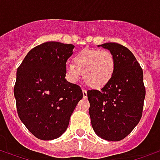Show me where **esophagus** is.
I'll use <instances>...</instances> for the list:
<instances>
[{
  "label": "esophagus",
  "instance_id": "34e87169",
  "mask_svg": "<svg viewBox=\"0 0 160 160\" xmlns=\"http://www.w3.org/2000/svg\"><path fill=\"white\" fill-rule=\"evenodd\" d=\"M82 92H83V97L86 98H87V92L86 90H82Z\"/></svg>",
  "mask_w": 160,
  "mask_h": 160
}]
</instances>
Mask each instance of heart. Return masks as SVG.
I'll use <instances>...</instances> for the list:
<instances>
[{"instance_id": "1", "label": "heart", "mask_w": 160, "mask_h": 160, "mask_svg": "<svg viewBox=\"0 0 160 160\" xmlns=\"http://www.w3.org/2000/svg\"><path fill=\"white\" fill-rule=\"evenodd\" d=\"M115 70L116 60L110 51L84 49L74 56L73 63L65 65V75L71 83H76L83 74L87 86L100 89L112 80Z\"/></svg>"}]
</instances>
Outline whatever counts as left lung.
Instances as JSON below:
<instances>
[{
    "label": "left lung",
    "instance_id": "8db88e82",
    "mask_svg": "<svg viewBox=\"0 0 160 160\" xmlns=\"http://www.w3.org/2000/svg\"><path fill=\"white\" fill-rule=\"evenodd\" d=\"M98 47L114 56L116 70L112 80L100 91H87L92 126L101 139L118 141L130 134L142 116L146 96L143 71L126 47L116 42Z\"/></svg>",
    "mask_w": 160,
    "mask_h": 160
}]
</instances>
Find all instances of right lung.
I'll return each instance as SVG.
<instances>
[{
  "label": "right lung",
  "mask_w": 160,
  "mask_h": 160,
  "mask_svg": "<svg viewBox=\"0 0 160 160\" xmlns=\"http://www.w3.org/2000/svg\"><path fill=\"white\" fill-rule=\"evenodd\" d=\"M74 46L46 42L31 49L16 73L14 98L19 119L42 141L60 137L83 98L79 86L65 79Z\"/></svg>",
  "instance_id": "obj_1"
}]
</instances>
